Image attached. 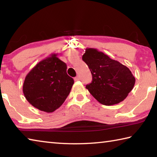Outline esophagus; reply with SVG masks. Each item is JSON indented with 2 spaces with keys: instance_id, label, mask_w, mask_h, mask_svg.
I'll use <instances>...</instances> for the list:
<instances>
[{
  "instance_id": "obj_1",
  "label": "esophagus",
  "mask_w": 157,
  "mask_h": 157,
  "mask_svg": "<svg viewBox=\"0 0 157 157\" xmlns=\"http://www.w3.org/2000/svg\"><path fill=\"white\" fill-rule=\"evenodd\" d=\"M79 79H80V77H79V75L76 76L75 78H74V80H75V81H78V80H79Z\"/></svg>"
}]
</instances>
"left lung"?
<instances>
[{
	"label": "left lung",
	"instance_id": "1",
	"mask_svg": "<svg viewBox=\"0 0 157 157\" xmlns=\"http://www.w3.org/2000/svg\"><path fill=\"white\" fill-rule=\"evenodd\" d=\"M82 60L88 65L92 82L86 88L102 105L123 101L135 84L134 76L127 66L95 48H86Z\"/></svg>",
	"mask_w": 157,
	"mask_h": 157
}]
</instances>
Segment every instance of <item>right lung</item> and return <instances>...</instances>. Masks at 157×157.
<instances>
[{"instance_id":"obj_1","label":"right lung","mask_w":157,"mask_h":157,"mask_svg":"<svg viewBox=\"0 0 157 157\" xmlns=\"http://www.w3.org/2000/svg\"><path fill=\"white\" fill-rule=\"evenodd\" d=\"M57 56L52 54L37 63L26 75L23 86L29 103L47 113L62 106L74 84L66 73V63Z\"/></svg>"}]
</instances>
